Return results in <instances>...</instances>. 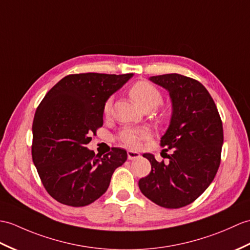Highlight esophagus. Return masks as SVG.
I'll list each match as a JSON object with an SVG mask.
<instances>
[{
    "instance_id": "1",
    "label": "esophagus",
    "mask_w": 250,
    "mask_h": 250,
    "mask_svg": "<svg viewBox=\"0 0 250 250\" xmlns=\"http://www.w3.org/2000/svg\"><path fill=\"white\" fill-rule=\"evenodd\" d=\"M138 158H141V154H139L137 151H132V150H129V151H127V159L129 160H136Z\"/></svg>"
}]
</instances>
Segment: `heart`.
<instances>
[{
    "label": "heart",
    "instance_id": "b5f03b06",
    "mask_svg": "<svg viewBox=\"0 0 250 250\" xmlns=\"http://www.w3.org/2000/svg\"><path fill=\"white\" fill-rule=\"evenodd\" d=\"M129 95L138 107L143 108H155L162 102V94L161 91L156 88L151 83L146 82V81H139L133 84L129 89ZM112 108V100L108 99L104 103L103 113L104 115H108ZM166 113L163 114L165 117ZM150 133L147 129L144 127H125L120 132L119 139L127 147L136 148L139 146L145 139H147Z\"/></svg>",
    "mask_w": 250,
    "mask_h": 250
}]
</instances>
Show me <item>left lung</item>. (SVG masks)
Segmentation results:
<instances>
[{
	"instance_id": "1",
	"label": "left lung",
	"mask_w": 250,
	"mask_h": 250,
	"mask_svg": "<svg viewBox=\"0 0 250 250\" xmlns=\"http://www.w3.org/2000/svg\"><path fill=\"white\" fill-rule=\"evenodd\" d=\"M151 82L165 88L171 99L169 126L161 138L168 163L145 153L151 171L138 181L142 193L160 207L179 208L195 201L208 188L220 164L223 123L206 87L178 73L155 75Z\"/></svg>"
}]
</instances>
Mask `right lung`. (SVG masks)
Wrapping results in <instances>:
<instances>
[{
  "label": "right lung",
  "instance_id": "right-lung-1",
  "mask_svg": "<svg viewBox=\"0 0 250 250\" xmlns=\"http://www.w3.org/2000/svg\"><path fill=\"white\" fill-rule=\"evenodd\" d=\"M133 73L69 74L38 105L33 121L32 158L44 188L70 207L90 205L105 193L126 151L112 148L103 156L86 148L103 125V106Z\"/></svg>",
  "mask_w": 250,
  "mask_h": 250
}]
</instances>
